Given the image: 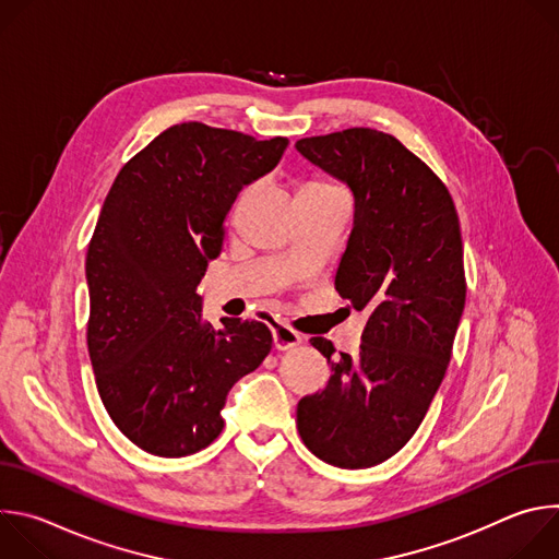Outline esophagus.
I'll return each mask as SVG.
<instances>
[{
  "instance_id": "1",
  "label": "esophagus",
  "mask_w": 559,
  "mask_h": 559,
  "mask_svg": "<svg viewBox=\"0 0 559 559\" xmlns=\"http://www.w3.org/2000/svg\"><path fill=\"white\" fill-rule=\"evenodd\" d=\"M270 330H272L274 347H276L278 352L292 349V347H296V345L302 343V336H300L298 332H294V330H292L287 323H283V321H274Z\"/></svg>"
}]
</instances>
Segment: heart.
Masks as SVG:
<instances>
[{
    "label": "heart",
    "instance_id": "obj_1",
    "mask_svg": "<svg viewBox=\"0 0 559 559\" xmlns=\"http://www.w3.org/2000/svg\"><path fill=\"white\" fill-rule=\"evenodd\" d=\"M305 188H321V190H328V188H336V186H330V183H323V181H313V183H307Z\"/></svg>",
    "mask_w": 559,
    "mask_h": 559
}]
</instances>
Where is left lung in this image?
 Instances as JSON below:
<instances>
[{
	"label": "left lung",
	"instance_id": "1",
	"mask_svg": "<svg viewBox=\"0 0 559 559\" xmlns=\"http://www.w3.org/2000/svg\"><path fill=\"white\" fill-rule=\"evenodd\" d=\"M296 150L354 192L336 289L367 311L358 356L311 338L332 376L300 397L296 425L316 457L367 468L412 440L451 360L466 298L460 218L438 175L391 134L349 128Z\"/></svg>",
	"mask_w": 559,
	"mask_h": 559
}]
</instances>
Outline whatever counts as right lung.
Listing matches in <instances>:
<instances>
[{
    "mask_svg": "<svg viewBox=\"0 0 559 559\" xmlns=\"http://www.w3.org/2000/svg\"><path fill=\"white\" fill-rule=\"evenodd\" d=\"M287 143L179 123L130 158L104 201L86 257L88 354L108 416L152 455L214 442L231 384L272 349L265 323H205L197 287L238 192L274 170Z\"/></svg>",
    "mask_w": 559,
    "mask_h": 559,
    "instance_id": "obj_1",
    "label": "right lung"
}]
</instances>
